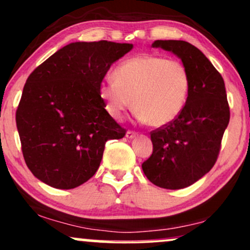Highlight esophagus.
Returning a JSON list of instances; mask_svg holds the SVG:
<instances>
[{"mask_svg":"<svg viewBox=\"0 0 250 250\" xmlns=\"http://www.w3.org/2000/svg\"><path fill=\"white\" fill-rule=\"evenodd\" d=\"M135 135H136V134L134 133V132H132V130H128V132L125 133V136H127V139H133V138H135Z\"/></svg>","mask_w":250,"mask_h":250,"instance_id":"obj_1","label":"esophagus"}]
</instances>
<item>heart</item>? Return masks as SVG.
Returning a JSON list of instances; mask_svg holds the SVG:
<instances>
[{
    "mask_svg": "<svg viewBox=\"0 0 250 250\" xmlns=\"http://www.w3.org/2000/svg\"><path fill=\"white\" fill-rule=\"evenodd\" d=\"M189 88L190 75L182 62L139 55L115 68L114 79L99 85V96L115 120H122L134 102L136 117L141 122L163 127L180 116Z\"/></svg>",
    "mask_w": 250,
    "mask_h": 250,
    "instance_id": "1",
    "label": "heart"
}]
</instances>
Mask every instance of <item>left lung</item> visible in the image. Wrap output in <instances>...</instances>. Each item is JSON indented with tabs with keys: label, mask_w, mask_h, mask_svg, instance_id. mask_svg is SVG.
Returning <instances> with one entry per match:
<instances>
[{
	"label": "left lung",
	"mask_w": 250,
	"mask_h": 250,
	"mask_svg": "<svg viewBox=\"0 0 250 250\" xmlns=\"http://www.w3.org/2000/svg\"><path fill=\"white\" fill-rule=\"evenodd\" d=\"M187 67L190 88L180 116L151 133L153 152L143 171L164 189L189 187L213 167L230 120L222 75L204 54L185 41H156Z\"/></svg>",
	"instance_id": "obj_1"
}]
</instances>
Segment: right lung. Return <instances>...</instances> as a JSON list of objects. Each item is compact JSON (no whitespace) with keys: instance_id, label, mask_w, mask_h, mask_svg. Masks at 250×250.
Here are the masks:
<instances>
[{"instance_id":"right-lung-1","label":"right lung","mask_w":250,"mask_h":250,"mask_svg":"<svg viewBox=\"0 0 250 250\" xmlns=\"http://www.w3.org/2000/svg\"><path fill=\"white\" fill-rule=\"evenodd\" d=\"M132 48L75 42L31 73L15 120L23 158L39 181L57 189L79 187L98 170L105 143L125 135L105 110L99 85Z\"/></svg>"}]
</instances>
